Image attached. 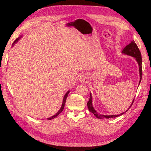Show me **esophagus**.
<instances>
[{"instance_id": "esophagus-1", "label": "esophagus", "mask_w": 151, "mask_h": 151, "mask_svg": "<svg viewBox=\"0 0 151 151\" xmlns=\"http://www.w3.org/2000/svg\"><path fill=\"white\" fill-rule=\"evenodd\" d=\"M79 81L82 83H86L88 81V78L86 76H82L79 78Z\"/></svg>"}]
</instances>
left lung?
<instances>
[{
  "mask_svg": "<svg viewBox=\"0 0 151 151\" xmlns=\"http://www.w3.org/2000/svg\"><path fill=\"white\" fill-rule=\"evenodd\" d=\"M123 53H125L126 55H130L133 57H135L136 60L137 61L139 65V73H140V81H139V84L140 83V81L142 79V56H141V53L140 52V50L137 47V45H136L135 42H134V40H132V42L129 44L127 45V46L123 48V51H122ZM134 99L133 101H132V104L130 105V106L129 108V109L132 106V105L133 104L134 101ZM87 105H88V107L89 111H91L92 113H93L94 116L99 118V119H104V118H115V117H117L123 114H124L125 112H127L128 111V109L127 111H125V112H123L122 113H120V115H99L96 111L95 109L93 108V105H92V96H91V94L90 93V98H89V101L87 103Z\"/></svg>",
  "mask_w": 151,
  "mask_h": 151,
  "instance_id": "obj_1",
  "label": "left lung"
}]
</instances>
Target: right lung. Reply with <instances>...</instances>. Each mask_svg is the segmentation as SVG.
Instances as JSON below:
<instances>
[{
	"label": "right lung",
	"instance_id": "1",
	"mask_svg": "<svg viewBox=\"0 0 151 151\" xmlns=\"http://www.w3.org/2000/svg\"><path fill=\"white\" fill-rule=\"evenodd\" d=\"M19 38H17V39H16L14 42V43H13V44H12V45H14V43H16V42H17V41L19 40ZM68 93H69V91H68V92L65 94V95L64 96V97H63V103H62V106H61V108H60V110H59L55 115H53V116H51L50 118H47V120H52V119H53L54 118H55V117H57L59 114H60L63 110V108H64V106H65V102H66V99H67V96H68Z\"/></svg>",
	"mask_w": 151,
	"mask_h": 151
}]
</instances>
